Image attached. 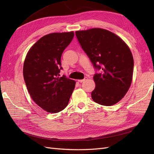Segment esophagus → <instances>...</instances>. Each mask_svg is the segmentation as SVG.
<instances>
[{"label":"esophagus","mask_w":154,"mask_h":154,"mask_svg":"<svg viewBox=\"0 0 154 154\" xmlns=\"http://www.w3.org/2000/svg\"><path fill=\"white\" fill-rule=\"evenodd\" d=\"M87 80V77H85V78H84V79H83V80H78V82H80V83H82V82H83L86 81Z\"/></svg>","instance_id":"1"}]
</instances>
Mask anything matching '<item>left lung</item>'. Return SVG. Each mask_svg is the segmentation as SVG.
I'll list each match as a JSON object with an SVG mask.
<instances>
[{
  "label": "left lung",
  "mask_w": 154,
  "mask_h": 154,
  "mask_svg": "<svg viewBox=\"0 0 154 154\" xmlns=\"http://www.w3.org/2000/svg\"><path fill=\"white\" fill-rule=\"evenodd\" d=\"M82 48L96 71L91 93L93 101L111 106L122 100L132 80L134 59L125 42L108 30L93 28L75 32Z\"/></svg>",
  "instance_id": "left-lung-1"
}]
</instances>
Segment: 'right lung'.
Here are the masks:
<instances>
[{"mask_svg": "<svg viewBox=\"0 0 154 154\" xmlns=\"http://www.w3.org/2000/svg\"><path fill=\"white\" fill-rule=\"evenodd\" d=\"M74 32H54L42 37L27 53L23 74L29 94L48 112L57 113L67 106L76 82L60 76L62 54Z\"/></svg>", "mask_w": 154, "mask_h": 154, "instance_id": "add662e5", "label": "right lung"}]
</instances>
